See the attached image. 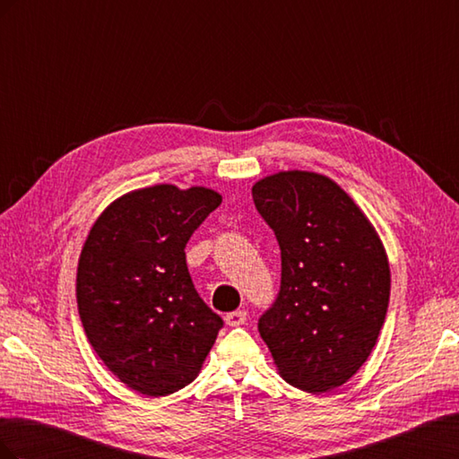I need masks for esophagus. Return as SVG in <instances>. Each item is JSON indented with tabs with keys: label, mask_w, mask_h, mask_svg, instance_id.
Masks as SVG:
<instances>
[{
	"label": "esophagus",
	"mask_w": 459,
	"mask_h": 459,
	"mask_svg": "<svg viewBox=\"0 0 459 459\" xmlns=\"http://www.w3.org/2000/svg\"><path fill=\"white\" fill-rule=\"evenodd\" d=\"M247 322V312L245 310H235V312H230L226 314V324L230 327H239Z\"/></svg>",
	"instance_id": "esophagus-1"
}]
</instances>
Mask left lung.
Masks as SVG:
<instances>
[{"label": "left lung", "instance_id": "left-lung-1", "mask_svg": "<svg viewBox=\"0 0 459 459\" xmlns=\"http://www.w3.org/2000/svg\"><path fill=\"white\" fill-rule=\"evenodd\" d=\"M256 211L281 248V289L258 319L281 377L322 394L349 381L385 324L391 268L385 245L331 178L281 170L253 186Z\"/></svg>", "mask_w": 459, "mask_h": 459}]
</instances>
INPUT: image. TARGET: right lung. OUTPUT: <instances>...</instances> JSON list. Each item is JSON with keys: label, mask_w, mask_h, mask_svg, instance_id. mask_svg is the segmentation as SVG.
<instances>
[{"label": "right lung", "mask_w": 459, "mask_h": 459, "mask_svg": "<svg viewBox=\"0 0 459 459\" xmlns=\"http://www.w3.org/2000/svg\"><path fill=\"white\" fill-rule=\"evenodd\" d=\"M220 203L203 186L134 189L105 208L82 247V325L101 362L135 393L159 398L189 385L224 324L193 287L184 251Z\"/></svg>", "instance_id": "add662e5"}]
</instances>
